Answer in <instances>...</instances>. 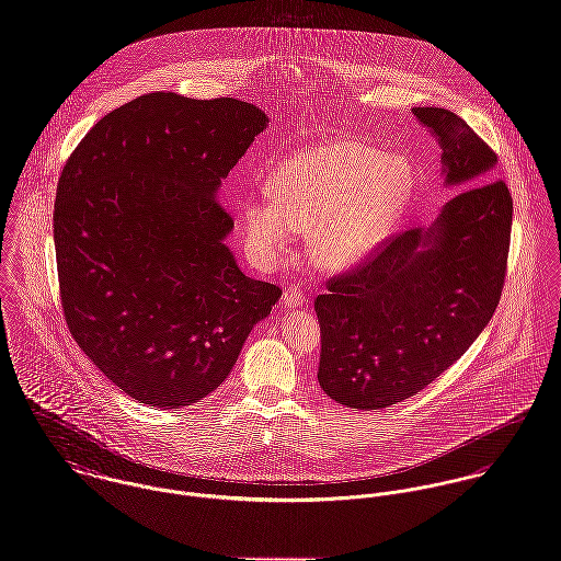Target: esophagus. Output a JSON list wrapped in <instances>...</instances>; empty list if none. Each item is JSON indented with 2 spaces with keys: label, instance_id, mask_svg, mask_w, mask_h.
Listing matches in <instances>:
<instances>
[{
  "label": "esophagus",
  "instance_id": "34e87169",
  "mask_svg": "<svg viewBox=\"0 0 561 561\" xmlns=\"http://www.w3.org/2000/svg\"><path fill=\"white\" fill-rule=\"evenodd\" d=\"M283 302L287 308H296V306H305L306 298L305 294L298 289V287H287L285 294H283Z\"/></svg>",
  "mask_w": 561,
  "mask_h": 561
}]
</instances>
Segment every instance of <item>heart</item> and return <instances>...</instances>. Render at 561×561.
<instances>
[{"mask_svg": "<svg viewBox=\"0 0 561 561\" xmlns=\"http://www.w3.org/2000/svg\"><path fill=\"white\" fill-rule=\"evenodd\" d=\"M413 186L401 156L339 139L294 153L272 173V197L242 204V227L259 253H280L294 231H310L312 255L350 267L392 229Z\"/></svg>", "mask_w": 561, "mask_h": 561, "instance_id": "b5f03b06", "label": "heart"}]
</instances>
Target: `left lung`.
I'll use <instances>...</instances> for the list:
<instances>
[{
    "label": "left lung",
    "mask_w": 561,
    "mask_h": 561,
    "mask_svg": "<svg viewBox=\"0 0 561 561\" xmlns=\"http://www.w3.org/2000/svg\"><path fill=\"white\" fill-rule=\"evenodd\" d=\"M437 139L446 186L462 188L428 229L381 242L317 296L319 386L345 408L386 409L459 359L500 305L508 263L512 197L493 152L457 113L415 106Z\"/></svg>",
    "instance_id": "left-lung-1"
}]
</instances>
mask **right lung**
<instances>
[{"instance_id":"1","label":"right lung","mask_w":561,"mask_h":561,"mask_svg":"<svg viewBox=\"0 0 561 561\" xmlns=\"http://www.w3.org/2000/svg\"><path fill=\"white\" fill-rule=\"evenodd\" d=\"M265 126L251 102L156 92L104 115L61 171L53 238L68 330L144 405L214 392L283 294L238 267L216 199Z\"/></svg>"}]
</instances>
